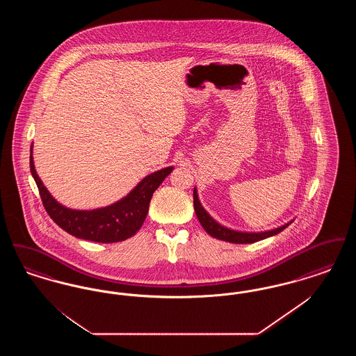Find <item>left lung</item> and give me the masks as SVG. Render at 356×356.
<instances>
[{
  "label": "left lung",
  "instance_id": "8db88e82",
  "mask_svg": "<svg viewBox=\"0 0 356 356\" xmlns=\"http://www.w3.org/2000/svg\"><path fill=\"white\" fill-rule=\"evenodd\" d=\"M193 207H195V212H196L197 219L200 221V224L203 225V228L208 235H211L215 238H219V240H224V241L235 243V244H250V243H254V241L277 235L279 232L286 229L288 225L292 222V221H289L286 225H282L279 228H275L271 231H266V232H238V231L225 228V227L220 225L218 221L213 220L208 215V212L204 209L203 205L199 202L196 188L193 189Z\"/></svg>",
  "mask_w": 356,
  "mask_h": 356
}]
</instances>
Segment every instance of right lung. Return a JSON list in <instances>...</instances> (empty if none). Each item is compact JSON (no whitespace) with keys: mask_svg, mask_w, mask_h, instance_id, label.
<instances>
[{"mask_svg":"<svg viewBox=\"0 0 356 356\" xmlns=\"http://www.w3.org/2000/svg\"><path fill=\"white\" fill-rule=\"evenodd\" d=\"M172 170L173 167H168L148 175L118 203L92 211H77L57 203L51 197L34 170L33 157L31 156V172L51 220L72 236L96 243H118L134 236L147 218L153 192Z\"/></svg>","mask_w":356,"mask_h":356,"instance_id":"right-lung-1","label":"right lung"}]
</instances>
